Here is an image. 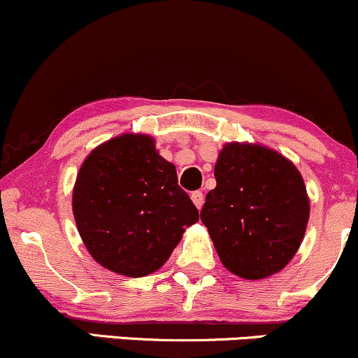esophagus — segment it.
Returning a JSON list of instances; mask_svg holds the SVG:
<instances>
[{"instance_id": "esophagus-1", "label": "esophagus", "mask_w": 358, "mask_h": 358, "mask_svg": "<svg viewBox=\"0 0 358 358\" xmlns=\"http://www.w3.org/2000/svg\"><path fill=\"white\" fill-rule=\"evenodd\" d=\"M192 202L195 203L196 208H202L203 205V193L202 192H192Z\"/></svg>"}]
</instances>
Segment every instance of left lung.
<instances>
[{
  "mask_svg": "<svg viewBox=\"0 0 358 358\" xmlns=\"http://www.w3.org/2000/svg\"><path fill=\"white\" fill-rule=\"evenodd\" d=\"M217 187L200 219L222 264L245 279L281 271L305 236L310 200L299 171L262 146H224L215 163Z\"/></svg>",
  "mask_w": 358,
  "mask_h": 358,
  "instance_id": "obj_1",
  "label": "left lung"
}]
</instances>
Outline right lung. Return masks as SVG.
I'll use <instances>...</instances> for the list:
<instances>
[{"label":"right lung","instance_id":"obj_1","mask_svg":"<svg viewBox=\"0 0 358 358\" xmlns=\"http://www.w3.org/2000/svg\"><path fill=\"white\" fill-rule=\"evenodd\" d=\"M73 217L90 256L129 278L162 268L199 210L153 138L122 134L87 156L73 188Z\"/></svg>","mask_w":358,"mask_h":358}]
</instances>
